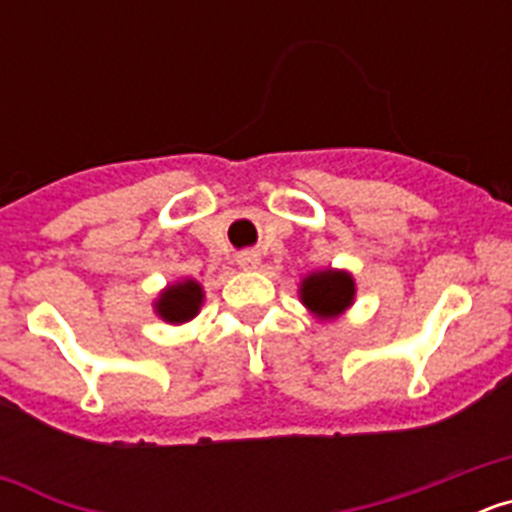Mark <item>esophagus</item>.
Returning <instances> with one entry per match:
<instances>
[{
  "mask_svg": "<svg viewBox=\"0 0 512 512\" xmlns=\"http://www.w3.org/2000/svg\"><path fill=\"white\" fill-rule=\"evenodd\" d=\"M238 264L243 266V269H256V264H259V253L253 251H246L238 256Z\"/></svg>",
  "mask_w": 512,
  "mask_h": 512,
  "instance_id": "1",
  "label": "esophagus"
}]
</instances>
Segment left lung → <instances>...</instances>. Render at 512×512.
I'll list each match as a JSON object with an SVG mask.
<instances>
[{
  "mask_svg": "<svg viewBox=\"0 0 512 512\" xmlns=\"http://www.w3.org/2000/svg\"><path fill=\"white\" fill-rule=\"evenodd\" d=\"M356 284L348 271L325 269L312 271L302 279L300 300L320 320H333L354 302Z\"/></svg>",
  "mask_w": 512,
  "mask_h": 512,
  "instance_id": "1",
  "label": "left lung"
}]
</instances>
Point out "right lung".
<instances>
[{
    "label": "right lung",
    "instance_id": "obj_1",
    "mask_svg": "<svg viewBox=\"0 0 512 512\" xmlns=\"http://www.w3.org/2000/svg\"><path fill=\"white\" fill-rule=\"evenodd\" d=\"M202 302H205V292H202L200 284L194 279H184V282L169 284L158 295L156 315L171 325H182L200 312Z\"/></svg>",
    "mask_w": 512,
    "mask_h": 512
}]
</instances>
